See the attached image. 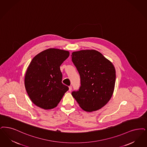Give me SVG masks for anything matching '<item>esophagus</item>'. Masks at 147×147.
Segmentation results:
<instances>
[{
    "instance_id": "1",
    "label": "esophagus",
    "mask_w": 147,
    "mask_h": 147,
    "mask_svg": "<svg viewBox=\"0 0 147 147\" xmlns=\"http://www.w3.org/2000/svg\"><path fill=\"white\" fill-rule=\"evenodd\" d=\"M71 90H72L71 86H69V91H71Z\"/></svg>"
}]
</instances>
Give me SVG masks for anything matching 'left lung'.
I'll return each mask as SVG.
<instances>
[{"label":"left lung","mask_w":147,"mask_h":147,"mask_svg":"<svg viewBox=\"0 0 147 147\" xmlns=\"http://www.w3.org/2000/svg\"><path fill=\"white\" fill-rule=\"evenodd\" d=\"M72 61L79 73L81 86L71 94L86 112L96 111L112 98L115 83V69L112 62L95 50L73 52Z\"/></svg>","instance_id":"1"}]
</instances>
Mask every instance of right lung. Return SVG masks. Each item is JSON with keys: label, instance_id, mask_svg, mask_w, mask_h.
I'll return each instance as SVG.
<instances>
[{"label": "right lung", "instance_id": "obj_1", "mask_svg": "<svg viewBox=\"0 0 147 147\" xmlns=\"http://www.w3.org/2000/svg\"><path fill=\"white\" fill-rule=\"evenodd\" d=\"M69 52L50 48L37 54L27 67L24 86L31 101L44 109L57 107L68 87L62 83L60 66Z\"/></svg>", "mask_w": 147, "mask_h": 147}]
</instances>
